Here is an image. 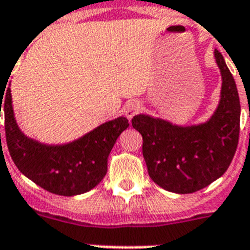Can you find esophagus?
<instances>
[{
	"label": "esophagus",
	"mask_w": 250,
	"mask_h": 250,
	"mask_svg": "<svg viewBox=\"0 0 250 250\" xmlns=\"http://www.w3.org/2000/svg\"><path fill=\"white\" fill-rule=\"evenodd\" d=\"M140 109H141L140 102H137V101L128 102V104L125 106V115L128 118V119H132V118L135 117L139 111H140Z\"/></svg>",
	"instance_id": "esophagus-1"
}]
</instances>
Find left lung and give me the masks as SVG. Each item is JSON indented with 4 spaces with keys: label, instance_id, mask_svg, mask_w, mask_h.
Instances as JSON below:
<instances>
[{
    "label": "left lung",
    "instance_id": "1",
    "mask_svg": "<svg viewBox=\"0 0 250 250\" xmlns=\"http://www.w3.org/2000/svg\"><path fill=\"white\" fill-rule=\"evenodd\" d=\"M222 76L221 98L213 115L190 125L139 114L132 127L143 136V156L149 176L174 193H193L225 174L236 152L240 132V100L232 74L217 49Z\"/></svg>",
    "mask_w": 250,
    "mask_h": 250
}]
</instances>
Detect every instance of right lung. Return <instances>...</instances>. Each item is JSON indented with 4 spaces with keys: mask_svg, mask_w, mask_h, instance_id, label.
<instances>
[{
    "mask_svg": "<svg viewBox=\"0 0 250 250\" xmlns=\"http://www.w3.org/2000/svg\"><path fill=\"white\" fill-rule=\"evenodd\" d=\"M1 107L6 143L15 166L37 186L60 196L85 193L101 182L115 141L129 125L127 118L119 117L71 143L49 145L21 132L14 115L9 85L0 89V114Z\"/></svg>",
    "mask_w": 250,
    "mask_h": 250,
    "instance_id": "right-lung-1",
    "label": "right lung"
}]
</instances>
